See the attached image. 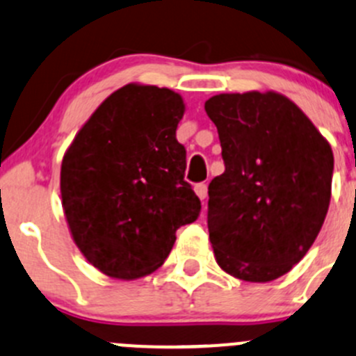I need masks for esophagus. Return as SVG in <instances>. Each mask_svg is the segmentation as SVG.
I'll return each instance as SVG.
<instances>
[{"mask_svg": "<svg viewBox=\"0 0 356 356\" xmlns=\"http://www.w3.org/2000/svg\"><path fill=\"white\" fill-rule=\"evenodd\" d=\"M195 193L198 195L200 200H205L207 198V184L200 182V184L195 186Z\"/></svg>", "mask_w": 356, "mask_h": 356, "instance_id": "34e87169", "label": "esophagus"}]
</instances>
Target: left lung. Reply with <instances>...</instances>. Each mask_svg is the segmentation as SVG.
Wrapping results in <instances>:
<instances>
[{
	"mask_svg": "<svg viewBox=\"0 0 356 356\" xmlns=\"http://www.w3.org/2000/svg\"><path fill=\"white\" fill-rule=\"evenodd\" d=\"M224 174L209 184L217 264L245 282L289 273L318 236L330 203L334 154L308 116L275 92L213 95Z\"/></svg>",
	"mask_w": 356,
	"mask_h": 356,
	"instance_id": "obj_1",
	"label": "left lung"
}]
</instances>
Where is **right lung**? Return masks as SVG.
Returning a JSON list of instances; mask_svg holds the SVG:
<instances>
[{
	"instance_id": "right-lung-1",
	"label": "right lung",
	"mask_w": 356,
	"mask_h": 356,
	"mask_svg": "<svg viewBox=\"0 0 356 356\" xmlns=\"http://www.w3.org/2000/svg\"><path fill=\"white\" fill-rule=\"evenodd\" d=\"M182 97L151 85L122 86L76 134L60 168L72 240L86 261L120 280L146 277L170 254L175 231L202 203L184 181L175 137Z\"/></svg>"
}]
</instances>
